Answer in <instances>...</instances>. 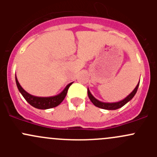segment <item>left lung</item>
Returning a JSON list of instances; mask_svg holds the SVG:
<instances>
[{"mask_svg": "<svg viewBox=\"0 0 157 157\" xmlns=\"http://www.w3.org/2000/svg\"><path fill=\"white\" fill-rule=\"evenodd\" d=\"M139 83H140V81H139ZM138 86H139V83L137 85V86L134 88V90H133V91L128 95L127 97L125 98V99H124L121 101H119V102H112V103L102 102H100V101H99L91 94V93L90 92L89 89H87V93H88V96L89 98H90V101H91V102L93 103V105H96V107H99V108L103 109H107V110H115V109H118L121 108V107L124 106L127 102H129L130 100H131V99L134 97V95H135L136 93H137Z\"/></svg>", "mask_w": 157, "mask_h": 157, "instance_id": "1", "label": "left lung"}]
</instances>
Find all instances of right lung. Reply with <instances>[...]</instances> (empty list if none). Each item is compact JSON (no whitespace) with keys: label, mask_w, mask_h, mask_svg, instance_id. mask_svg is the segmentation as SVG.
I'll return each instance as SVG.
<instances>
[{"label":"right lung","mask_w":157,"mask_h":157,"mask_svg":"<svg viewBox=\"0 0 157 157\" xmlns=\"http://www.w3.org/2000/svg\"><path fill=\"white\" fill-rule=\"evenodd\" d=\"M16 83H17V86L19 91L23 95L24 99L29 102L32 106L39 109H48L58 106L64 99L66 95H67L68 88L72 84V83H69L65 89L57 96H50V97H39V96H33V95L28 93L26 90H23L19 83L17 77H16Z\"/></svg>","instance_id":"1"}]
</instances>
